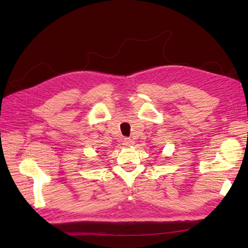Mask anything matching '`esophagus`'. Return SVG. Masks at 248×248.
Masks as SVG:
<instances>
[{"label": "esophagus", "instance_id": "esophagus-1", "mask_svg": "<svg viewBox=\"0 0 248 248\" xmlns=\"http://www.w3.org/2000/svg\"><path fill=\"white\" fill-rule=\"evenodd\" d=\"M133 144H134V141H133V140H131V139L126 138V139H124V140H123V145L126 146V147H130V146H132Z\"/></svg>", "mask_w": 248, "mask_h": 248}]
</instances>
